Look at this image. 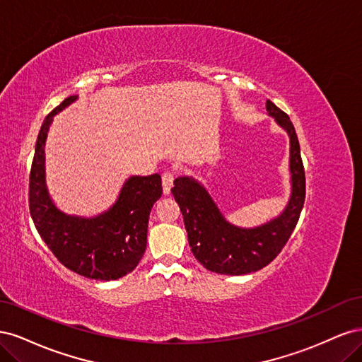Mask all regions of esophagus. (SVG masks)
Instances as JSON below:
<instances>
[{
    "instance_id": "1",
    "label": "esophagus",
    "mask_w": 362,
    "mask_h": 362,
    "mask_svg": "<svg viewBox=\"0 0 362 362\" xmlns=\"http://www.w3.org/2000/svg\"><path fill=\"white\" fill-rule=\"evenodd\" d=\"M175 170H166L163 175H161V182H163V192L164 193H169L172 185H173V180H175Z\"/></svg>"
}]
</instances>
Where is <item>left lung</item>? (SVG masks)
I'll use <instances>...</instances> for the list:
<instances>
[{
  "label": "left lung",
  "mask_w": 362,
  "mask_h": 362,
  "mask_svg": "<svg viewBox=\"0 0 362 362\" xmlns=\"http://www.w3.org/2000/svg\"><path fill=\"white\" fill-rule=\"evenodd\" d=\"M266 108L290 136L291 198L278 218L254 229L237 228L225 221L201 184L189 177L173 181L172 194L182 213L194 258L221 275H246L266 267L288 242L303 208L305 170L298 134L287 113L272 101Z\"/></svg>",
  "instance_id": "left-lung-1"
}]
</instances>
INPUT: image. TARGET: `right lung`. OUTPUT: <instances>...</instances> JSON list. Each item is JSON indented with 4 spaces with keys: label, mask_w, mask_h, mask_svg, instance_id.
<instances>
[{
    "label": "right lung",
    "mask_w": 362,
    "mask_h": 362,
    "mask_svg": "<svg viewBox=\"0 0 362 362\" xmlns=\"http://www.w3.org/2000/svg\"><path fill=\"white\" fill-rule=\"evenodd\" d=\"M75 100L76 96L66 98L40 127L30 170V214L39 235L64 267L84 278L113 281L133 272L145 254L151 208L163 193L161 177H131L116 204L98 217L59 211L47 192L43 146L54 115Z\"/></svg>",
    "instance_id": "obj_1"
}]
</instances>
